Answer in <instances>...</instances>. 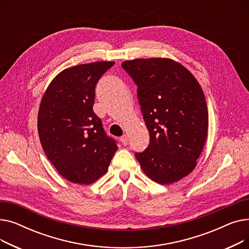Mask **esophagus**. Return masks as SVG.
<instances>
[{"label":"esophagus","mask_w":249,"mask_h":249,"mask_svg":"<svg viewBox=\"0 0 249 249\" xmlns=\"http://www.w3.org/2000/svg\"><path fill=\"white\" fill-rule=\"evenodd\" d=\"M120 141L122 142V144H123V145H127V144H128V138H127V135H123V136H121Z\"/></svg>","instance_id":"1"}]
</instances>
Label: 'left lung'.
Instances as JSON below:
<instances>
[{
  "mask_svg": "<svg viewBox=\"0 0 249 249\" xmlns=\"http://www.w3.org/2000/svg\"><path fill=\"white\" fill-rule=\"evenodd\" d=\"M122 68L137 86L149 144L135 156L142 171L161 185L193 172L208 135L203 89L182 65L168 58L126 60Z\"/></svg>",
  "mask_w": 249,
  "mask_h": 249,
  "instance_id": "obj_1",
  "label": "left lung"
}]
</instances>
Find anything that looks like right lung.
I'll return each instance as SVG.
<instances>
[{
  "instance_id": "right-lung-1",
  "label": "right lung",
  "mask_w": 249,
  "mask_h": 249,
  "mask_svg": "<svg viewBox=\"0 0 249 249\" xmlns=\"http://www.w3.org/2000/svg\"><path fill=\"white\" fill-rule=\"evenodd\" d=\"M115 62L62 71L48 86L38 112V134L47 159L68 180L89 185L106 174L118 149L94 113L95 89Z\"/></svg>"
}]
</instances>
